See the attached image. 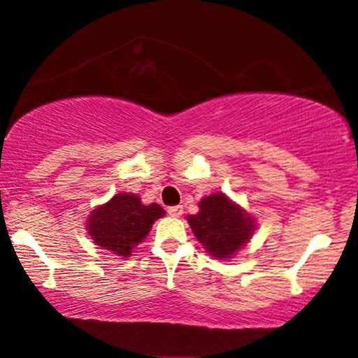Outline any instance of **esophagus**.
I'll use <instances>...</instances> for the list:
<instances>
[{
    "mask_svg": "<svg viewBox=\"0 0 358 358\" xmlns=\"http://www.w3.org/2000/svg\"><path fill=\"white\" fill-rule=\"evenodd\" d=\"M166 212L170 217H180V215L183 213V206L182 205H175V206H170V208H166Z\"/></svg>",
    "mask_w": 358,
    "mask_h": 358,
    "instance_id": "esophagus-1",
    "label": "esophagus"
}]
</instances>
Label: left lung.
Segmentation results:
<instances>
[{"label": "left lung", "instance_id": "left-lung-1", "mask_svg": "<svg viewBox=\"0 0 358 358\" xmlns=\"http://www.w3.org/2000/svg\"><path fill=\"white\" fill-rule=\"evenodd\" d=\"M198 206L200 212L188 215L187 220L206 253L217 260L231 258L252 238L255 220L223 193L203 198Z\"/></svg>", "mask_w": 358, "mask_h": 358}]
</instances>
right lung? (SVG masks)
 <instances>
[{"mask_svg": "<svg viewBox=\"0 0 358 358\" xmlns=\"http://www.w3.org/2000/svg\"><path fill=\"white\" fill-rule=\"evenodd\" d=\"M163 215L165 210L158 203L143 205L133 193H118L108 203L93 210L86 230L98 247L118 257H130Z\"/></svg>", "mask_w": 358, "mask_h": 358, "instance_id": "obj_1", "label": "right lung"}]
</instances>
